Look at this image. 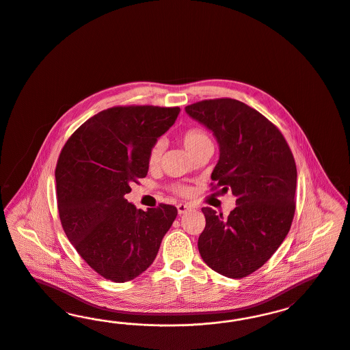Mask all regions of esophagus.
I'll return each instance as SVG.
<instances>
[{
	"label": "esophagus",
	"mask_w": 350,
	"mask_h": 350,
	"mask_svg": "<svg viewBox=\"0 0 350 350\" xmlns=\"http://www.w3.org/2000/svg\"><path fill=\"white\" fill-rule=\"evenodd\" d=\"M177 210H178L180 215H183L185 212L191 210V206H190V204H183V203H181V204L177 206Z\"/></svg>",
	"instance_id": "obj_1"
}]
</instances>
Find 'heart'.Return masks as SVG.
<instances>
[{
  "label": "heart",
  "instance_id": "b5f03b06",
  "mask_svg": "<svg viewBox=\"0 0 350 350\" xmlns=\"http://www.w3.org/2000/svg\"><path fill=\"white\" fill-rule=\"evenodd\" d=\"M181 142L182 144L185 146L186 151L190 154L196 152L203 146L211 144L208 135L203 130L196 129V127H191V129L185 130L182 133ZM161 154H163V144H161V142H156V143H154V146L151 147L150 152H148V165L150 167L157 165L159 161H160ZM174 191L177 194H181V196L190 194V189L186 187V186H174Z\"/></svg>",
  "mask_w": 350,
  "mask_h": 350
}]
</instances>
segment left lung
<instances>
[{
	"label": "left lung",
	"instance_id": "8db88e82",
	"mask_svg": "<svg viewBox=\"0 0 350 350\" xmlns=\"http://www.w3.org/2000/svg\"><path fill=\"white\" fill-rule=\"evenodd\" d=\"M185 111L219 143L212 190L230 189L237 198L228 217L202 208L206 228L198 239L200 256L220 275L246 278L273 255L291 229L297 185L293 154L276 126L234 98L203 100Z\"/></svg>",
	"mask_w": 350,
	"mask_h": 350
}]
</instances>
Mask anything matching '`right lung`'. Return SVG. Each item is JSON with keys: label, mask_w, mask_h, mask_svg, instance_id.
<instances>
[{"label": "right lung", "mask_w": 350, "mask_h": 350, "mask_svg": "<svg viewBox=\"0 0 350 350\" xmlns=\"http://www.w3.org/2000/svg\"><path fill=\"white\" fill-rule=\"evenodd\" d=\"M178 107H113L79 126L56 167L57 207L71 245L104 279L125 282L144 272L177 208L138 210L125 199L148 172V152L177 120Z\"/></svg>", "instance_id": "right-lung-1"}]
</instances>
